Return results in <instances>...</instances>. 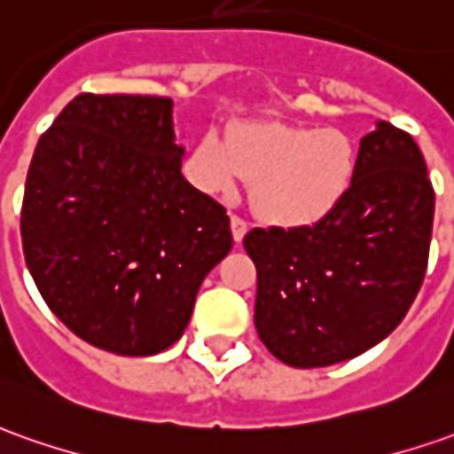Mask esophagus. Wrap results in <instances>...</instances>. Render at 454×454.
I'll use <instances>...</instances> for the list:
<instances>
[{"mask_svg": "<svg viewBox=\"0 0 454 454\" xmlns=\"http://www.w3.org/2000/svg\"><path fill=\"white\" fill-rule=\"evenodd\" d=\"M246 231H248V221L240 218V215H231V233H233V240H236V243L243 240Z\"/></svg>", "mask_w": 454, "mask_h": 454, "instance_id": "1", "label": "esophagus"}]
</instances>
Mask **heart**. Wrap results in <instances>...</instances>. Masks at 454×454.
<instances>
[{"mask_svg":"<svg viewBox=\"0 0 454 454\" xmlns=\"http://www.w3.org/2000/svg\"><path fill=\"white\" fill-rule=\"evenodd\" d=\"M206 191L231 193L253 181L255 208L283 226H310L331 215L356 176V149L335 129L278 121L228 126L226 138L208 131L193 153Z\"/></svg>","mask_w":454,"mask_h":454,"instance_id":"1","label":"heart"}]
</instances>
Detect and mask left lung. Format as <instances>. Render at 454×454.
<instances>
[{"label":"left lung","mask_w":454,"mask_h":454,"mask_svg":"<svg viewBox=\"0 0 454 454\" xmlns=\"http://www.w3.org/2000/svg\"><path fill=\"white\" fill-rule=\"evenodd\" d=\"M433 214L422 151L380 121L360 138L353 184L331 215L246 233L258 338L293 368L343 363L380 343L420 291Z\"/></svg>","instance_id":"left-lung-1"}]
</instances>
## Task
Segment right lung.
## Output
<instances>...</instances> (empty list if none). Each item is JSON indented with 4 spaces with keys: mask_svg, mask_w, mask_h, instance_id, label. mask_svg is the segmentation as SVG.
<instances>
[{
    "mask_svg": "<svg viewBox=\"0 0 454 454\" xmlns=\"http://www.w3.org/2000/svg\"><path fill=\"white\" fill-rule=\"evenodd\" d=\"M168 97L79 94L34 151L21 246L51 313L116 356L184 335L196 293L233 246L226 208L181 174Z\"/></svg>",
    "mask_w": 454,
    "mask_h": 454,
    "instance_id": "obj_1",
    "label": "right lung"
}]
</instances>
